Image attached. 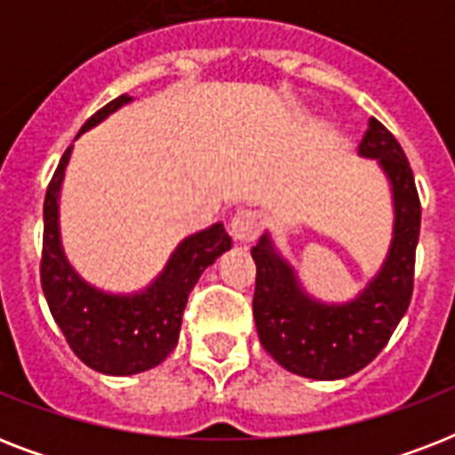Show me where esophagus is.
<instances>
[{"label": "esophagus", "instance_id": "34e87169", "mask_svg": "<svg viewBox=\"0 0 455 455\" xmlns=\"http://www.w3.org/2000/svg\"><path fill=\"white\" fill-rule=\"evenodd\" d=\"M262 214L252 212V210H243L231 220L228 224V231H231V238H234L238 245H250L255 241L257 235L262 234Z\"/></svg>", "mask_w": 455, "mask_h": 455}]
</instances>
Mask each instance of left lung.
Here are the masks:
<instances>
[{"mask_svg":"<svg viewBox=\"0 0 455 455\" xmlns=\"http://www.w3.org/2000/svg\"><path fill=\"white\" fill-rule=\"evenodd\" d=\"M387 174L395 200V235L387 259L359 298L325 304L302 291L295 269L278 255L269 234L252 248L257 264L252 314L259 342L295 375L339 380L354 375L382 352L406 314L413 295L420 198L406 153L375 117L359 144Z\"/></svg>","mask_w":455,"mask_h":455,"instance_id":"left-lung-1","label":"left lung"}]
</instances>
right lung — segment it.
I'll list each match as a JSON object with an SVG mask.
<instances>
[{
	"label": "right lung",
	"mask_w": 455,
	"mask_h": 455,
	"mask_svg": "<svg viewBox=\"0 0 455 455\" xmlns=\"http://www.w3.org/2000/svg\"><path fill=\"white\" fill-rule=\"evenodd\" d=\"M130 101L132 96H117L82 124L80 134ZM70 151L73 146L63 153L46 188L44 241L39 264L42 291L53 321L77 359L106 375L141 373L163 363L177 347L188 292L198 283L200 274L221 252L231 250V238L221 224H214L179 243L163 274L146 291L134 295L96 291L75 274L60 248L59 193Z\"/></svg>",
	"instance_id": "add662e5"
}]
</instances>
